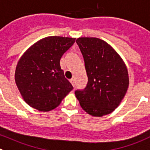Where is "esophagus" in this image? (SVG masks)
I'll use <instances>...</instances> for the list:
<instances>
[{"mask_svg": "<svg viewBox=\"0 0 150 150\" xmlns=\"http://www.w3.org/2000/svg\"><path fill=\"white\" fill-rule=\"evenodd\" d=\"M70 83H72V85L73 86V87H75V80H74V78H71L69 80Z\"/></svg>", "mask_w": 150, "mask_h": 150, "instance_id": "1", "label": "esophagus"}]
</instances>
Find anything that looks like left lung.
<instances>
[{
    "label": "left lung",
    "instance_id": "obj_1",
    "mask_svg": "<svg viewBox=\"0 0 150 150\" xmlns=\"http://www.w3.org/2000/svg\"><path fill=\"white\" fill-rule=\"evenodd\" d=\"M88 77L87 87L75 91L81 107L93 117L110 114L118 107L129 84L127 67L108 43L96 37L76 40Z\"/></svg>",
    "mask_w": 150,
    "mask_h": 150
}]
</instances>
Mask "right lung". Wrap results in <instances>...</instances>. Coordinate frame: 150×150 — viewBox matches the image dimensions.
Returning <instances> with one entry per match:
<instances>
[{
	"label": "right lung",
	"mask_w": 150,
	"mask_h": 150,
	"mask_svg": "<svg viewBox=\"0 0 150 150\" xmlns=\"http://www.w3.org/2000/svg\"><path fill=\"white\" fill-rule=\"evenodd\" d=\"M75 38L48 36L23 54L15 72V81L25 102L40 111L56 108L73 89L60 68L61 57Z\"/></svg>",
	"instance_id": "1"
}]
</instances>
